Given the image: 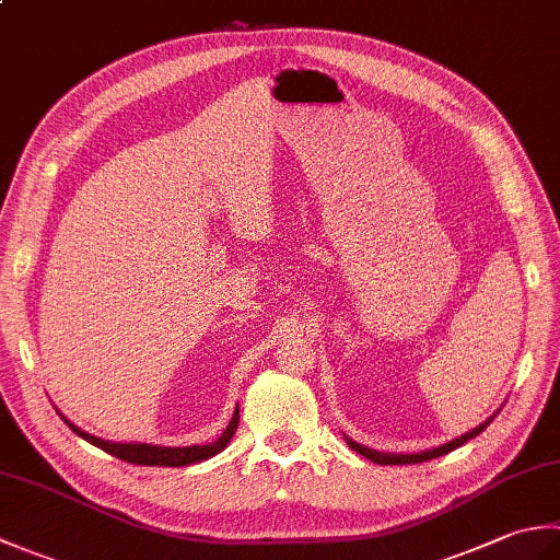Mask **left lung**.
Listing matches in <instances>:
<instances>
[{"mask_svg": "<svg viewBox=\"0 0 560 560\" xmlns=\"http://www.w3.org/2000/svg\"><path fill=\"white\" fill-rule=\"evenodd\" d=\"M493 419H495V413L491 416V419H486L481 425L474 428V431H469V433H464V435L452 440V443H445V445L433 447V450H425V452H416V455H383V452L368 450V447H363V445H359V443H353V440H347V443H349L351 450H355V452H359V455L368 457V459L375 462V464H419V462H428V459L443 457V455H447V452H452L455 447L467 443V440L477 438L481 431H486V425H489Z\"/></svg>", "mask_w": 560, "mask_h": 560, "instance_id": "8db88e82", "label": "left lung"}]
</instances>
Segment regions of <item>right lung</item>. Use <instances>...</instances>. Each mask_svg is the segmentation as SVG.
<instances>
[{"instance_id": "obj_1", "label": "right lung", "mask_w": 560, "mask_h": 560, "mask_svg": "<svg viewBox=\"0 0 560 560\" xmlns=\"http://www.w3.org/2000/svg\"><path fill=\"white\" fill-rule=\"evenodd\" d=\"M62 421L74 431L77 435H81L83 440H89L91 445H96L101 450L108 452V455H115L117 459L122 462H132V464H144V467H187V464H195L201 459H209L221 452L225 445L231 443L233 433L237 431V421H241V413H233V419L229 423V428L221 433L219 440H213L209 445H189V447H159V445H137V443H108V440L93 438L91 433L81 431L74 423H69L65 416Z\"/></svg>"}]
</instances>
